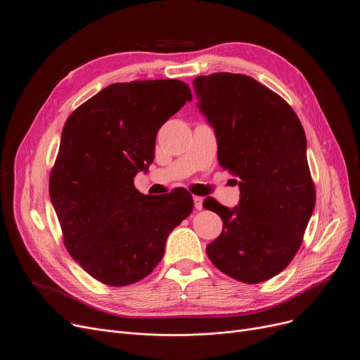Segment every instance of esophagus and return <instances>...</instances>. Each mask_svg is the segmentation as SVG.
<instances>
[{
	"instance_id": "obj_1",
	"label": "esophagus",
	"mask_w": 360,
	"mask_h": 360,
	"mask_svg": "<svg viewBox=\"0 0 360 360\" xmlns=\"http://www.w3.org/2000/svg\"><path fill=\"white\" fill-rule=\"evenodd\" d=\"M193 200H194V207H195L197 210H202V209H203V197L194 195Z\"/></svg>"
}]
</instances>
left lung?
<instances>
[{
  "label": "left lung",
  "instance_id": "8db88e82",
  "mask_svg": "<svg viewBox=\"0 0 360 360\" xmlns=\"http://www.w3.org/2000/svg\"><path fill=\"white\" fill-rule=\"evenodd\" d=\"M193 86L217 135L218 162L240 188L231 209L212 197L205 200L222 219L206 254L236 281H269L295 257L316 205L302 124L281 96L252 77L217 72L195 77Z\"/></svg>",
  "mask_w": 360,
  "mask_h": 360
}]
</instances>
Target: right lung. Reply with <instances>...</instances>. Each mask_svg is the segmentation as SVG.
Instances as JSON below:
<instances>
[{
	"label": "right lung",
	"mask_w": 360,
	"mask_h": 360,
	"mask_svg": "<svg viewBox=\"0 0 360 360\" xmlns=\"http://www.w3.org/2000/svg\"><path fill=\"white\" fill-rule=\"evenodd\" d=\"M191 99L179 79L115 83L66 120L50 200L70 255L105 285L148 276L170 231L191 214L185 190L143 195L133 184L153 163L158 129Z\"/></svg>",
	"instance_id": "1"
}]
</instances>
